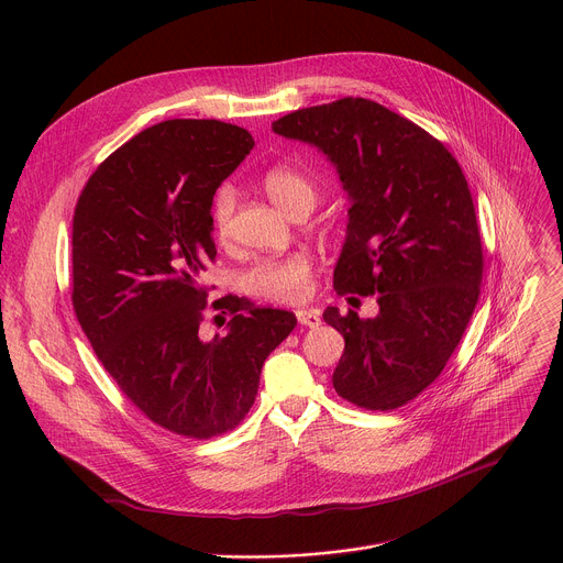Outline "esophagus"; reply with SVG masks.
Listing matches in <instances>:
<instances>
[{
  "mask_svg": "<svg viewBox=\"0 0 563 563\" xmlns=\"http://www.w3.org/2000/svg\"><path fill=\"white\" fill-rule=\"evenodd\" d=\"M298 323L305 328H318L320 325V311L318 309H298L296 311Z\"/></svg>",
  "mask_w": 563,
  "mask_h": 563,
  "instance_id": "obj_1",
  "label": "esophagus"
}]
</instances>
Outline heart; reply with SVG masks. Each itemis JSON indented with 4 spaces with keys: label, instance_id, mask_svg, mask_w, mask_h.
<instances>
[{
    "label": "heart",
    "instance_id": "1",
    "mask_svg": "<svg viewBox=\"0 0 563 563\" xmlns=\"http://www.w3.org/2000/svg\"><path fill=\"white\" fill-rule=\"evenodd\" d=\"M261 187L267 194V198L289 216L296 211L309 213L318 200L316 183L307 174L287 165L269 167L261 176ZM233 207H235L233 189L227 185L220 187L211 202V222H213L216 235L224 238L229 233ZM309 274H311L309 258L305 254H289V256L258 263L245 274L243 283H245V289L252 291L254 296L278 300V302H296L305 298L309 289Z\"/></svg>",
    "mask_w": 563,
    "mask_h": 563
}]
</instances>
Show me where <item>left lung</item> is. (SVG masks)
<instances>
[{
	"label": "left lung",
	"mask_w": 563,
	"mask_h": 563,
	"mask_svg": "<svg viewBox=\"0 0 563 563\" xmlns=\"http://www.w3.org/2000/svg\"><path fill=\"white\" fill-rule=\"evenodd\" d=\"M274 133L325 153L347 194L339 294L376 296L378 313L325 323L345 339L334 389L365 410H394L443 372L478 300L484 252L467 180L428 131L365 98L294 111Z\"/></svg>",
	"instance_id": "8db88e82"
}]
</instances>
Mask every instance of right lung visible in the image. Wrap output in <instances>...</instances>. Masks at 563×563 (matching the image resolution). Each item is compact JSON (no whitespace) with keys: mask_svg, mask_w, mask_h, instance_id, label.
<instances>
[{"mask_svg":"<svg viewBox=\"0 0 563 563\" xmlns=\"http://www.w3.org/2000/svg\"><path fill=\"white\" fill-rule=\"evenodd\" d=\"M252 148L250 131L220 120L153 124L104 159L73 216L79 325L133 406L189 439L245 419L265 358L296 328L291 311L233 296L227 334H198L211 202Z\"/></svg>","mask_w":563,"mask_h":563,"instance_id":"add662e5","label":"right lung"}]
</instances>
